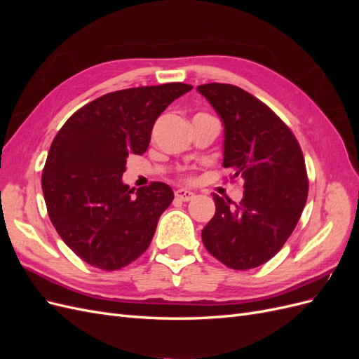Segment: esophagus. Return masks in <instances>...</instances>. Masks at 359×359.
<instances>
[{
  "label": "esophagus",
  "instance_id": "34e87169",
  "mask_svg": "<svg viewBox=\"0 0 359 359\" xmlns=\"http://www.w3.org/2000/svg\"><path fill=\"white\" fill-rule=\"evenodd\" d=\"M175 198L182 202H189V201L194 199V193L190 190H186V189H178L175 191Z\"/></svg>",
  "mask_w": 359,
  "mask_h": 359
}]
</instances>
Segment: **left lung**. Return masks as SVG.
<instances>
[{
  "label": "left lung",
  "mask_w": 359,
  "mask_h": 359,
  "mask_svg": "<svg viewBox=\"0 0 359 359\" xmlns=\"http://www.w3.org/2000/svg\"><path fill=\"white\" fill-rule=\"evenodd\" d=\"M198 91L224 124L223 166L244 180L240 203L212 194L215 214L202 231L205 248L232 269L273 259L295 229L309 194L306 161L290 128L256 99L229 83Z\"/></svg>",
  "instance_id": "left-lung-1"
}]
</instances>
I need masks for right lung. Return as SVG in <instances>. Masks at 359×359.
<instances>
[{
	"instance_id": "right-lung-1",
	"label": "right lung",
	"mask_w": 359,
	"mask_h": 359,
	"mask_svg": "<svg viewBox=\"0 0 359 359\" xmlns=\"http://www.w3.org/2000/svg\"><path fill=\"white\" fill-rule=\"evenodd\" d=\"M191 88L172 82L104 94L76 111L53 139L43 196L61 240L83 262L116 271L149 247L173 191L151 182L133 198L121 177L128 154L148 149L160 114Z\"/></svg>"
}]
</instances>
